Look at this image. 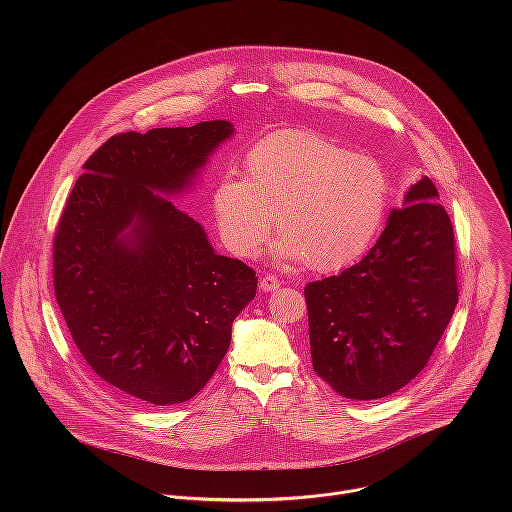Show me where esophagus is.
Instances as JSON below:
<instances>
[{
  "label": "esophagus",
  "instance_id": "1",
  "mask_svg": "<svg viewBox=\"0 0 512 512\" xmlns=\"http://www.w3.org/2000/svg\"><path fill=\"white\" fill-rule=\"evenodd\" d=\"M280 282L274 278V276H266V278H262L260 280V290L262 292H276V290H280Z\"/></svg>",
  "mask_w": 512,
  "mask_h": 512
}]
</instances>
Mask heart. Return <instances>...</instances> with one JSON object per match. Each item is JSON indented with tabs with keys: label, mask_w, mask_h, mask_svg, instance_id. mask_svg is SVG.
Here are the masks:
<instances>
[{
	"label": "heart",
	"mask_w": 512,
	"mask_h": 512,
	"mask_svg": "<svg viewBox=\"0 0 512 512\" xmlns=\"http://www.w3.org/2000/svg\"><path fill=\"white\" fill-rule=\"evenodd\" d=\"M390 203V179L372 157L307 132H276L244 157V177L226 175L211 205L226 248L252 258L276 217L272 244L280 260L337 272L357 262L374 242Z\"/></svg>",
	"instance_id": "heart-1"
}]
</instances>
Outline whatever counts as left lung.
I'll return each mask as SVG.
<instances>
[{
	"label": "left lung",
	"instance_id": "1",
	"mask_svg": "<svg viewBox=\"0 0 512 512\" xmlns=\"http://www.w3.org/2000/svg\"><path fill=\"white\" fill-rule=\"evenodd\" d=\"M424 175L365 258L305 286L313 370L341 396L376 400L428 365L457 305L453 228Z\"/></svg>",
	"mask_w": 512,
	"mask_h": 512
}]
</instances>
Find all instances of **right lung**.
<instances>
[{"instance_id":"obj_1","label":"right lung","mask_w":512,"mask_h":512,"mask_svg":"<svg viewBox=\"0 0 512 512\" xmlns=\"http://www.w3.org/2000/svg\"><path fill=\"white\" fill-rule=\"evenodd\" d=\"M234 136L226 120L110 138L84 163L55 236V295L90 368L151 406L193 398L258 278L173 201Z\"/></svg>"}]
</instances>
